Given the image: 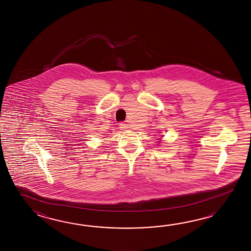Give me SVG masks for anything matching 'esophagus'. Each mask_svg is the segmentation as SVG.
I'll list each match as a JSON object with an SVG mask.
<instances>
[{"label": "esophagus", "instance_id": "obj_1", "mask_svg": "<svg viewBox=\"0 0 251 251\" xmlns=\"http://www.w3.org/2000/svg\"><path fill=\"white\" fill-rule=\"evenodd\" d=\"M127 124L124 123V122H121V123H119V127L121 128L122 130H125V129H127Z\"/></svg>", "mask_w": 251, "mask_h": 251}]
</instances>
